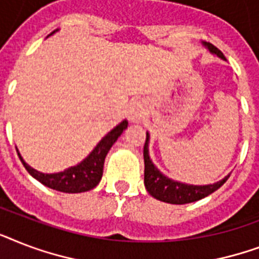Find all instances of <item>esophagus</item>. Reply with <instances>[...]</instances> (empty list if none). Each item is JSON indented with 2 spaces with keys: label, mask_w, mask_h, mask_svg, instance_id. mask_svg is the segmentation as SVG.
I'll list each match as a JSON object with an SVG mask.
<instances>
[{
  "label": "esophagus",
  "mask_w": 259,
  "mask_h": 259,
  "mask_svg": "<svg viewBox=\"0 0 259 259\" xmlns=\"http://www.w3.org/2000/svg\"><path fill=\"white\" fill-rule=\"evenodd\" d=\"M140 118H141V107L134 106L133 109H132V111H130V119L133 122H137Z\"/></svg>",
  "instance_id": "34e87169"
}]
</instances>
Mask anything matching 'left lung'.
<instances>
[{"label":"left lung","instance_id":"1","mask_svg":"<svg viewBox=\"0 0 259 259\" xmlns=\"http://www.w3.org/2000/svg\"><path fill=\"white\" fill-rule=\"evenodd\" d=\"M209 50L213 54L219 55L225 59L223 54L212 44H207ZM148 144H149V134L146 133V141L144 145V162H145V172H144V183H145L146 191L157 200L170 203V204H187L192 201L200 200L203 197L208 196L217 189H219L225 184L230 176L225 177L219 183L211 185H188L181 184L177 181H173L165 177L160 170L150 161L149 153H148Z\"/></svg>","mask_w":259,"mask_h":259}]
</instances>
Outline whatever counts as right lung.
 Instances as JSON below:
<instances>
[{
  "mask_svg": "<svg viewBox=\"0 0 259 259\" xmlns=\"http://www.w3.org/2000/svg\"><path fill=\"white\" fill-rule=\"evenodd\" d=\"M126 127H127V122H121L115 129H113L109 134H106L105 137L102 138L101 142L90 153L86 160H83L79 165L71 166L63 172L52 173V175L40 173L34 170L33 168H30L28 164H25L20 153H18V157L25 166V169L29 172V175H32L36 180H38L48 188L66 193L86 192V191L95 188L99 184L102 175H103V164H105L106 154L109 153L110 148L113 146L114 142L117 141V138L121 136L122 132Z\"/></svg>",
  "mask_w": 259,
  "mask_h": 259,
  "instance_id": "right-lung-1",
  "label": "right lung"
}]
</instances>
